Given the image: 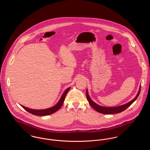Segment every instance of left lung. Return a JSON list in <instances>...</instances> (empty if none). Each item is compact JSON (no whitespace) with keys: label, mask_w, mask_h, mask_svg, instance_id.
I'll use <instances>...</instances> for the list:
<instances>
[{"label":"left lung","mask_w":150,"mask_h":150,"mask_svg":"<svg viewBox=\"0 0 150 150\" xmlns=\"http://www.w3.org/2000/svg\"><path fill=\"white\" fill-rule=\"evenodd\" d=\"M140 90H141V86L140 87L139 92L137 95V96L130 102H129L128 103L125 104L124 105L120 106H118V107H102L100 106H99L98 105L96 104L94 102H93L91 99L90 98V97L89 96L88 93V91H86V98L88 99V101L89 102V103L90 104V105L93 107L96 111H97L99 112L104 114H116V113H120L123 111H124L125 110H126L128 107H129L138 98L140 92Z\"/></svg>","instance_id":"1"}]
</instances>
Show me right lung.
I'll use <instances>...</instances> for the list:
<instances>
[{
  "label": "right lung",
  "instance_id": "right-lung-1",
  "mask_svg": "<svg viewBox=\"0 0 150 150\" xmlns=\"http://www.w3.org/2000/svg\"><path fill=\"white\" fill-rule=\"evenodd\" d=\"M70 89V88H68L65 91L64 93H63L62 97L61 98L59 101L58 102V103L54 106L49 108H47V109H44V110H32L27 107H24L23 106H22V107H23L25 110H26L28 112L31 113L33 115H40V116H44V115H50L51 114L54 113L55 112H56L57 111H58L61 106H62L64 102V99L66 97V95L67 94V93L68 92V91H69V89Z\"/></svg>",
  "mask_w": 150,
  "mask_h": 150
}]
</instances>
